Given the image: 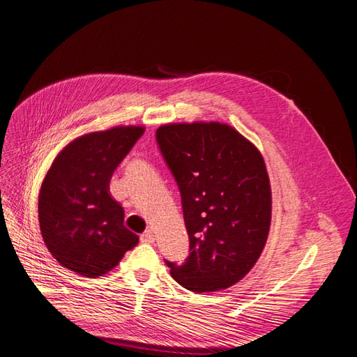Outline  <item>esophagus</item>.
<instances>
[{
  "mask_svg": "<svg viewBox=\"0 0 357 357\" xmlns=\"http://www.w3.org/2000/svg\"><path fill=\"white\" fill-rule=\"evenodd\" d=\"M155 236L153 229H145V231L141 234V241L142 243H154Z\"/></svg>",
  "mask_w": 357,
  "mask_h": 357,
  "instance_id": "34e87169",
  "label": "esophagus"
}]
</instances>
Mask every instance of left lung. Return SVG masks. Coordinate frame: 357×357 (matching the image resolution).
<instances>
[{"label": "left lung", "mask_w": 357, "mask_h": 357, "mask_svg": "<svg viewBox=\"0 0 357 357\" xmlns=\"http://www.w3.org/2000/svg\"><path fill=\"white\" fill-rule=\"evenodd\" d=\"M157 144L174 175L190 238V255L170 274L192 292L233 286L255 266L271 222V188L258 148L231 126H160Z\"/></svg>", "instance_id": "left-lung-1"}]
</instances>
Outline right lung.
Returning a JSON list of instances; mask_svg holds the SVG:
<instances>
[{"mask_svg": "<svg viewBox=\"0 0 357 357\" xmlns=\"http://www.w3.org/2000/svg\"><path fill=\"white\" fill-rule=\"evenodd\" d=\"M144 132L141 126H117L87 133L54 158L40 190L38 220L44 243L62 267L95 279L137 245L109 181Z\"/></svg>", "mask_w": 357, "mask_h": 357, "instance_id": "1", "label": "right lung"}]
</instances>
